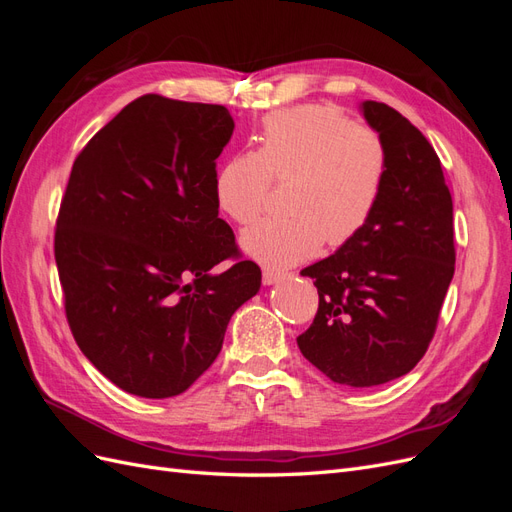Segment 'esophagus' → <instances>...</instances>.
<instances>
[{
    "instance_id": "obj_1",
    "label": "esophagus",
    "mask_w": 512,
    "mask_h": 512,
    "mask_svg": "<svg viewBox=\"0 0 512 512\" xmlns=\"http://www.w3.org/2000/svg\"><path fill=\"white\" fill-rule=\"evenodd\" d=\"M286 273L284 271H273V269H265L262 271V284L265 286H271V284H277L280 280H284Z\"/></svg>"
}]
</instances>
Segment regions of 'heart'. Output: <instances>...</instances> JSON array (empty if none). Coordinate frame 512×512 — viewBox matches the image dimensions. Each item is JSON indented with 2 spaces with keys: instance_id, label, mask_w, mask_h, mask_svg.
I'll list each match as a JSON object with an SVG mask.
<instances>
[{
  "instance_id": "heart-1",
  "label": "heart",
  "mask_w": 512,
  "mask_h": 512,
  "mask_svg": "<svg viewBox=\"0 0 512 512\" xmlns=\"http://www.w3.org/2000/svg\"><path fill=\"white\" fill-rule=\"evenodd\" d=\"M389 173L382 136L337 111L303 104L262 119L256 151L228 158L215 175L220 211L245 226L265 211L273 181L288 185L292 215L267 218L241 235L243 252L267 269H288L354 239L374 215Z\"/></svg>"
}]
</instances>
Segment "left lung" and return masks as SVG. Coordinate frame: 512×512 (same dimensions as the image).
Returning a JSON list of instances; mask_svg holds the SVG:
<instances>
[{
	"instance_id": "1",
	"label": "left lung",
	"mask_w": 512,
	"mask_h": 512,
	"mask_svg": "<svg viewBox=\"0 0 512 512\" xmlns=\"http://www.w3.org/2000/svg\"><path fill=\"white\" fill-rule=\"evenodd\" d=\"M363 115L386 145L389 173L367 226L301 271L318 312L297 337L305 359L337 384L378 386L423 359L455 273L453 198L423 132L382 102Z\"/></svg>"
}]
</instances>
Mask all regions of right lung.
<instances>
[{
	"label": "right lung",
	"mask_w": 512,
	"mask_h": 512,
	"mask_svg": "<svg viewBox=\"0 0 512 512\" xmlns=\"http://www.w3.org/2000/svg\"><path fill=\"white\" fill-rule=\"evenodd\" d=\"M232 130L226 106L147 94L74 160L55 226L66 318L81 352L126 393L190 389L260 288L213 192ZM222 259L233 265L211 274Z\"/></svg>",
	"instance_id": "1"
}]
</instances>
